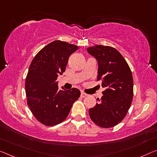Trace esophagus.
Returning a JSON list of instances; mask_svg holds the SVG:
<instances>
[{
    "label": "esophagus",
    "instance_id": "esophagus-1",
    "mask_svg": "<svg viewBox=\"0 0 157 157\" xmlns=\"http://www.w3.org/2000/svg\"><path fill=\"white\" fill-rule=\"evenodd\" d=\"M87 96V94L86 93H84V92H81V94H80V96L82 98H85V97Z\"/></svg>",
    "mask_w": 157,
    "mask_h": 157
}]
</instances>
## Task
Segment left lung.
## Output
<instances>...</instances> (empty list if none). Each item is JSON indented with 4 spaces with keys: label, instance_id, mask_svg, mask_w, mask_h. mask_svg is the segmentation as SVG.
<instances>
[{
    "label": "left lung",
    "instance_id": "left-lung-1",
    "mask_svg": "<svg viewBox=\"0 0 157 157\" xmlns=\"http://www.w3.org/2000/svg\"><path fill=\"white\" fill-rule=\"evenodd\" d=\"M98 63V80L105 88L103 96L89 110L92 121L102 128H110L123 120L133 96L132 73L122 55L109 46L95 45L86 49Z\"/></svg>",
    "mask_w": 157,
    "mask_h": 157
}]
</instances>
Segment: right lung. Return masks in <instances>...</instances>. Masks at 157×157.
<instances>
[{"instance_id":"right-lung-1","label":"right lung","mask_w":157,"mask_h":157,"mask_svg":"<svg viewBox=\"0 0 157 157\" xmlns=\"http://www.w3.org/2000/svg\"><path fill=\"white\" fill-rule=\"evenodd\" d=\"M78 47L66 42H52L40 51L30 65L26 79L27 104L40 122L54 126L65 120L80 96L78 89L59 90V75L65 71L68 58Z\"/></svg>"}]
</instances>
